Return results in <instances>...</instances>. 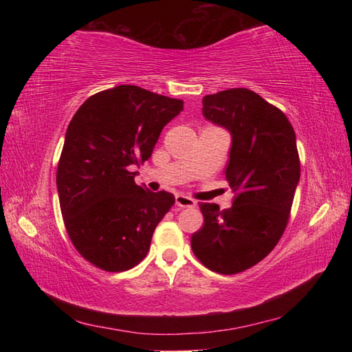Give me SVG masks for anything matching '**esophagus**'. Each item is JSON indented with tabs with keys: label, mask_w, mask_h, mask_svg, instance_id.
Listing matches in <instances>:
<instances>
[{
	"label": "esophagus",
	"mask_w": 352,
	"mask_h": 352,
	"mask_svg": "<svg viewBox=\"0 0 352 352\" xmlns=\"http://www.w3.org/2000/svg\"><path fill=\"white\" fill-rule=\"evenodd\" d=\"M175 205L180 208H194L195 205H197V201L190 197H186V195H183V194H178L175 197Z\"/></svg>",
	"instance_id": "34e87169"
}]
</instances>
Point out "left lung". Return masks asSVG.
Here are the masks:
<instances>
[{
	"instance_id": "left-lung-1",
	"label": "left lung",
	"mask_w": 352,
	"mask_h": 352,
	"mask_svg": "<svg viewBox=\"0 0 352 352\" xmlns=\"http://www.w3.org/2000/svg\"><path fill=\"white\" fill-rule=\"evenodd\" d=\"M204 116L231 133L225 177L234 201L199 204L205 223L190 247L208 269L234 275L258 264L281 239L300 182L295 130L287 116L248 88L204 98Z\"/></svg>"
}]
</instances>
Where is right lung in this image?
Instances as JSON below:
<instances>
[{"mask_svg": "<svg viewBox=\"0 0 352 352\" xmlns=\"http://www.w3.org/2000/svg\"><path fill=\"white\" fill-rule=\"evenodd\" d=\"M183 100L119 85L93 94L71 119L57 168L65 226L83 258L124 272L146 258L174 194L135 183V166L152 157L163 127Z\"/></svg>", "mask_w": 352, "mask_h": 352, "instance_id": "add662e5", "label": "right lung"}]
</instances>
